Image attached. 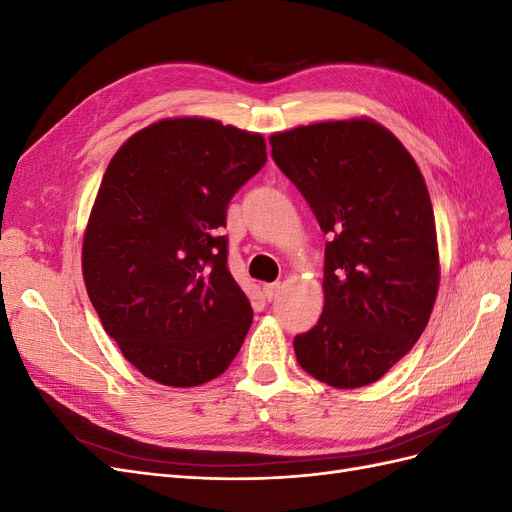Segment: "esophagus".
<instances>
[{
	"instance_id": "34e87169",
	"label": "esophagus",
	"mask_w": 512,
	"mask_h": 512,
	"mask_svg": "<svg viewBox=\"0 0 512 512\" xmlns=\"http://www.w3.org/2000/svg\"><path fill=\"white\" fill-rule=\"evenodd\" d=\"M280 288H282V284L280 282H275V284H265L262 286V294H265V299L267 301H273L277 294H280Z\"/></svg>"
}]
</instances>
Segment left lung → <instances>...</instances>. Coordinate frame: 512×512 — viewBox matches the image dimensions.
<instances>
[{"label":"left lung","instance_id":"obj_1","mask_svg":"<svg viewBox=\"0 0 512 512\" xmlns=\"http://www.w3.org/2000/svg\"><path fill=\"white\" fill-rule=\"evenodd\" d=\"M269 143L329 235L322 316L294 337V354L316 380L359 389L410 352L436 301L438 241L425 179L371 119L301 126Z\"/></svg>","mask_w":512,"mask_h":512}]
</instances>
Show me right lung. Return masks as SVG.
Listing matches in <instances>:
<instances>
[{
  "label": "right lung",
  "instance_id": "right-lung-1",
  "mask_svg": "<svg viewBox=\"0 0 512 512\" xmlns=\"http://www.w3.org/2000/svg\"><path fill=\"white\" fill-rule=\"evenodd\" d=\"M267 162L260 134L164 119L108 164L83 241L91 303L121 354L166 386H198L235 359L252 305L228 271L226 209Z\"/></svg>",
  "mask_w": 512,
  "mask_h": 512
}]
</instances>
